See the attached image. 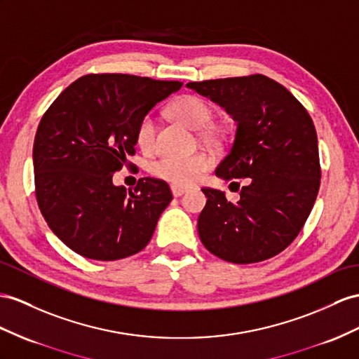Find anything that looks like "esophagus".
Returning <instances> with one entry per match:
<instances>
[{
	"label": "esophagus",
	"instance_id": "1",
	"mask_svg": "<svg viewBox=\"0 0 359 359\" xmlns=\"http://www.w3.org/2000/svg\"><path fill=\"white\" fill-rule=\"evenodd\" d=\"M171 192H172V196L174 197H180V196H183L187 192V188H183V187H176V185H171Z\"/></svg>",
	"mask_w": 359,
	"mask_h": 359
}]
</instances>
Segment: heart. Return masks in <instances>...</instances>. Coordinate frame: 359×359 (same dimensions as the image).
<instances>
[{
	"instance_id": "1",
	"label": "heart",
	"mask_w": 359,
	"mask_h": 359,
	"mask_svg": "<svg viewBox=\"0 0 359 359\" xmlns=\"http://www.w3.org/2000/svg\"><path fill=\"white\" fill-rule=\"evenodd\" d=\"M170 114L179 123L185 124L192 130L205 128L212 119V109L205 100L196 95H182L176 98L170 106ZM156 119L151 114H147L137 124L136 142L142 150H150L154 144ZM209 136H218L217 130H209ZM210 167L209 156L203 153L191 156L165 154L154 161L150 167L153 176L165 180L176 187L194 185L201 177V174Z\"/></svg>"
}]
</instances>
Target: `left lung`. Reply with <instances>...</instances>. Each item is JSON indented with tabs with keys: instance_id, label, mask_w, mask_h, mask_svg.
<instances>
[{
	"instance_id": "left-lung-1",
	"label": "left lung",
	"mask_w": 359,
	"mask_h": 359,
	"mask_svg": "<svg viewBox=\"0 0 359 359\" xmlns=\"http://www.w3.org/2000/svg\"><path fill=\"white\" fill-rule=\"evenodd\" d=\"M187 88L236 121L233 144L215 176L245 177L236 203L223 191L201 189L208 197L197 223L201 243L233 264L273 258L299 235L318 194L314 123L287 88L261 74L191 81Z\"/></svg>"
}]
</instances>
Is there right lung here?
<instances>
[{
    "label": "right lung",
    "mask_w": 359,
    "mask_h": 359,
    "mask_svg": "<svg viewBox=\"0 0 359 359\" xmlns=\"http://www.w3.org/2000/svg\"><path fill=\"white\" fill-rule=\"evenodd\" d=\"M180 81L89 74L71 83L42 116L33 145L36 198L53 233L95 261H116L150 243L172 200L163 180L133 189L112 177L135 154L137 124Z\"/></svg>",
    "instance_id": "obj_1"
}]
</instances>
